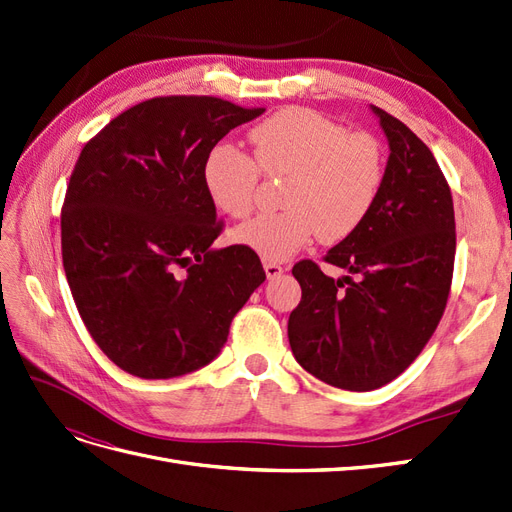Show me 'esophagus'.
Returning <instances> with one entry per match:
<instances>
[{
    "label": "esophagus",
    "mask_w": 512,
    "mask_h": 512,
    "mask_svg": "<svg viewBox=\"0 0 512 512\" xmlns=\"http://www.w3.org/2000/svg\"><path fill=\"white\" fill-rule=\"evenodd\" d=\"M265 273H267L269 280H275V277H280V275L284 273V267H282V265H277V262H269V260H265Z\"/></svg>",
    "instance_id": "esophagus-1"
}]
</instances>
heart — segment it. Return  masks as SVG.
<instances>
[{
	"mask_svg": "<svg viewBox=\"0 0 512 512\" xmlns=\"http://www.w3.org/2000/svg\"><path fill=\"white\" fill-rule=\"evenodd\" d=\"M252 156L218 145L203 166L213 205L230 218L256 207L260 173L286 179L280 213H265L232 230V241L265 260H284L316 239L335 245L348 239L374 207L384 181V151L369 132L312 108H284L247 134Z\"/></svg>",
	"mask_w": 512,
	"mask_h": 512,
	"instance_id": "1",
	"label": "heart"
}]
</instances>
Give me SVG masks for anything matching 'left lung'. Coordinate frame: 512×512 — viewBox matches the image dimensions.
Wrapping results in <instances>:
<instances>
[{"label":"left lung","mask_w":512,"mask_h":512,"mask_svg":"<svg viewBox=\"0 0 512 512\" xmlns=\"http://www.w3.org/2000/svg\"><path fill=\"white\" fill-rule=\"evenodd\" d=\"M391 156L374 207L324 262L342 280L301 260L292 275L301 303L288 339L303 369L337 389L374 391L416 359L444 314L455 267V211L429 147L378 106Z\"/></svg>","instance_id":"obj_1"}]
</instances>
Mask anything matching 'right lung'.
<instances>
[{
	"instance_id": "obj_1",
	"label": "right lung",
	"mask_w": 512,
	"mask_h": 512,
	"mask_svg": "<svg viewBox=\"0 0 512 512\" xmlns=\"http://www.w3.org/2000/svg\"><path fill=\"white\" fill-rule=\"evenodd\" d=\"M265 108L162 96L83 147L61 207V258L89 335L117 367L166 380L205 367L265 282L254 250H211L224 222L205 188L209 151Z\"/></svg>"
}]
</instances>
